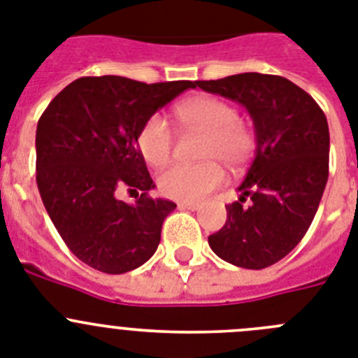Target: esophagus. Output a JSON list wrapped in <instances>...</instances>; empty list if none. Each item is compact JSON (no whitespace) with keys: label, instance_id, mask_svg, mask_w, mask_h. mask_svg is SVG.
Wrapping results in <instances>:
<instances>
[{"label":"esophagus","instance_id":"esophagus-1","mask_svg":"<svg viewBox=\"0 0 358 358\" xmlns=\"http://www.w3.org/2000/svg\"><path fill=\"white\" fill-rule=\"evenodd\" d=\"M180 209H189V210H196L200 207V203H194V201H180L178 203Z\"/></svg>","mask_w":358,"mask_h":358}]
</instances>
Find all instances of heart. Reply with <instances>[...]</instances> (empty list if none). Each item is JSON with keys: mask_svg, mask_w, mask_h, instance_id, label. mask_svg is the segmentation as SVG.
<instances>
[{"mask_svg": "<svg viewBox=\"0 0 358 358\" xmlns=\"http://www.w3.org/2000/svg\"><path fill=\"white\" fill-rule=\"evenodd\" d=\"M180 126L205 133L201 164H176L158 176L164 196L182 201H198L225 182L223 162L229 169H243L256 153V133L239 120L231 102L213 95H194L175 108ZM136 145L149 166L164 167L173 157V131L164 117L153 115L142 124Z\"/></svg>", "mask_w": 358, "mask_h": 358, "instance_id": "heart-1", "label": "heart"}]
</instances>
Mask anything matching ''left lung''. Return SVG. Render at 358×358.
I'll list each match as a JSON object with an SVG mask.
<instances>
[{
	"label": "left lung",
	"mask_w": 358,
	"mask_h": 358,
	"mask_svg": "<svg viewBox=\"0 0 358 358\" xmlns=\"http://www.w3.org/2000/svg\"><path fill=\"white\" fill-rule=\"evenodd\" d=\"M196 86L245 106L257 141L239 201L227 205L225 225L209 245L231 265L266 268L297 247L319 209L328 182L326 115L312 95L279 76L250 71Z\"/></svg>",
	"instance_id": "obj_1"
}]
</instances>
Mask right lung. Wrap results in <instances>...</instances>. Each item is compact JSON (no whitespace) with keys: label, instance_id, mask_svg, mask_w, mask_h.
<instances>
[{"label":"right lung","instance_id":"obj_1","mask_svg":"<svg viewBox=\"0 0 358 358\" xmlns=\"http://www.w3.org/2000/svg\"><path fill=\"white\" fill-rule=\"evenodd\" d=\"M192 80L145 85L119 76L80 77L57 93L37 122L36 180L50 220L83 263L126 273L157 252L162 223L176 203L155 187L136 135ZM120 188L142 190L135 204Z\"/></svg>","mask_w":358,"mask_h":358}]
</instances>
